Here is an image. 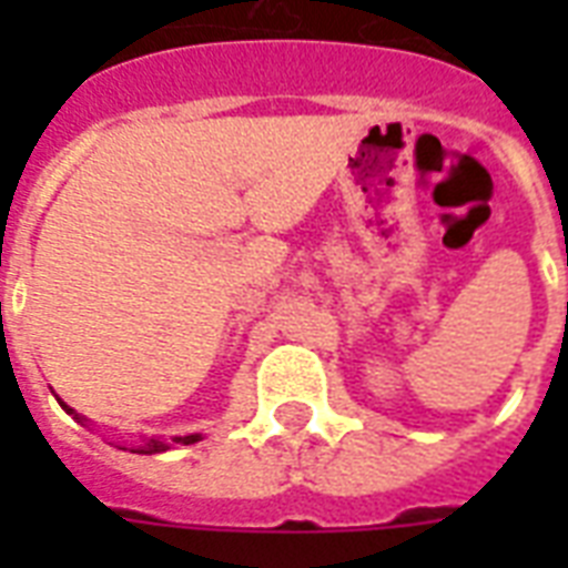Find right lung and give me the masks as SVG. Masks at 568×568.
Wrapping results in <instances>:
<instances>
[{
	"instance_id": "add662e5",
	"label": "right lung",
	"mask_w": 568,
	"mask_h": 568,
	"mask_svg": "<svg viewBox=\"0 0 568 568\" xmlns=\"http://www.w3.org/2000/svg\"><path fill=\"white\" fill-rule=\"evenodd\" d=\"M58 404L64 406V409H67V413H70V415H75L79 422H84L82 415L73 413V409H70V406H67L64 400H61V397H58ZM194 442H200V433H191V436H173V442L144 439V442H141V445H135V448H123V450H132V454H162V450H168V448H171V445H194Z\"/></svg>"
}]
</instances>
